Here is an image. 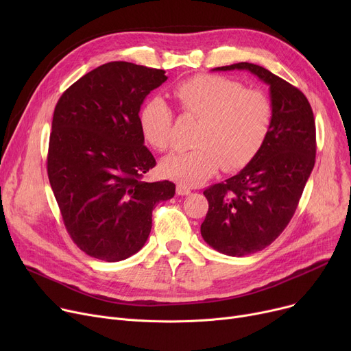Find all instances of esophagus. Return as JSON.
<instances>
[{"instance_id": "34e87169", "label": "esophagus", "mask_w": 351, "mask_h": 351, "mask_svg": "<svg viewBox=\"0 0 351 351\" xmlns=\"http://www.w3.org/2000/svg\"><path fill=\"white\" fill-rule=\"evenodd\" d=\"M176 193L180 195V196H185V195H189V193H191V189L186 188L185 185H182V183H179V185L176 186Z\"/></svg>"}]
</instances>
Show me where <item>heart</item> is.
I'll return each instance as SVG.
<instances>
[{"label":"heart","mask_w":351,"mask_h":351,"mask_svg":"<svg viewBox=\"0 0 351 351\" xmlns=\"http://www.w3.org/2000/svg\"><path fill=\"white\" fill-rule=\"evenodd\" d=\"M172 95L183 114L200 119L195 149L178 151L160 162L165 176L195 186L222 166L236 171L247 165L267 138L273 106L265 92L246 89L225 77H195L179 82ZM145 139L163 152L169 147L173 110L160 97L147 99L139 110Z\"/></svg>","instance_id":"b5f03b06"}]
</instances>
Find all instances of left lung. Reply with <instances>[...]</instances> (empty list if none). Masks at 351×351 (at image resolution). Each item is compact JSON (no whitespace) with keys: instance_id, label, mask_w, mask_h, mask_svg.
<instances>
[{"instance_id":"obj_1","label":"left lung","mask_w":351,"mask_h":351,"mask_svg":"<svg viewBox=\"0 0 351 351\" xmlns=\"http://www.w3.org/2000/svg\"><path fill=\"white\" fill-rule=\"evenodd\" d=\"M245 69L269 85L273 118L266 141L237 175L208 188L209 210L200 233L215 250L246 256L263 250L293 217L315 168L316 123L303 92L249 62L213 71Z\"/></svg>"}]
</instances>
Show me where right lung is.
<instances>
[{"instance_id": "1", "label": "right lung", "mask_w": 351, "mask_h": 351, "mask_svg": "<svg viewBox=\"0 0 351 351\" xmlns=\"http://www.w3.org/2000/svg\"><path fill=\"white\" fill-rule=\"evenodd\" d=\"M166 80L163 69L108 62L72 84L55 106L49 183L73 243L95 259L119 262L139 252L155 205L175 195L169 180H142L156 160L139 110Z\"/></svg>"}]
</instances>
